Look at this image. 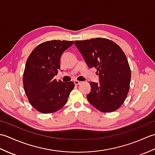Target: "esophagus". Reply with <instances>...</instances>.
<instances>
[{
  "label": "esophagus",
  "instance_id": "obj_1",
  "mask_svg": "<svg viewBox=\"0 0 155 155\" xmlns=\"http://www.w3.org/2000/svg\"><path fill=\"white\" fill-rule=\"evenodd\" d=\"M81 83H82V82H81L79 81H77V80L74 81V83L75 85H78V84H80Z\"/></svg>",
  "mask_w": 155,
  "mask_h": 155
}]
</instances>
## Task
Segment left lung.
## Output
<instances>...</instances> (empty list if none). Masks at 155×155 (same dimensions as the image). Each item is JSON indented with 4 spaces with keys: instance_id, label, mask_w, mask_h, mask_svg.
<instances>
[{
    "instance_id": "left-lung-1",
    "label": "left lung",
    "mask_w": 155,
    "mask_h": 155,
    "mask_svg": "<svg viewBox=\"0 0 155 155\" xmlns=\"http://www.w3.org/2000/svg\"><path fill=\"white\" fill-rule=\"evenodd\" d=\"M74 44L88 67L97 68L99 76V83H90L88 102L103 113L117 110L127 97L131 77L123 51L114 42L103 38L76 41Z\"/></svg>"
}]
</instances>
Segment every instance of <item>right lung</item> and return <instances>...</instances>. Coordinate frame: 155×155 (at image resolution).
<instances>
[{
  "mask_svg": "<svg viewBox=\"0 0 155 155\" xmlns=\"http://www.w3.org/2000/svg\"><path fill=\"white\" fill-rule=\"evenodd\" d=\"M74 41H49L36 47L26 62L23 86L29 103L41 113H52L66 104L74 87L72 81L54 79L63 52Z\"/></svg>",
  "mask_w": 155,
  "mask_h": 155,
  "instance_id": "1",
  "label": "right lung"
}]
</instances>
